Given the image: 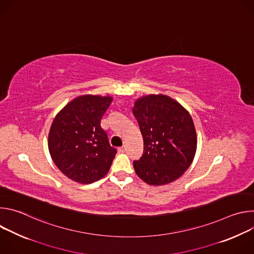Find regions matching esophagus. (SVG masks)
Returning a JSON list of instances; mask_svg holds the SVG:
<instances>
[{
    "label": "esophagus",
    "mask_w": 254,
    "mask_h": 254,
    "mask_svg": "<svg viewBox=\"0 0 254 254\" xmlns=\"http://www.w3.org/2000/svg\"><path fill=\"white\" fill-rule=\"evenodd\" d=\"M126 150H127V147H126V146H123V147H120V148H119V152H120V153H125Z\"/></svg>",
    "instance_id": "1"
}]
</instances>
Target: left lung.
Here are the masks:
<instances>
[{
  "instance_id": "8db88e82",
  "label": "left lung",
  "mask_w": 254,
  "mask_h": 254,
  "mask_svg": "<svg viewBox=\"0 0 254 254\" xmlns=\"http://www.w3.org/2000/svg\"><path fill=\"white\" fill-rule=\"evenodd\" d=\"M143 138V154L133 161L136 175L149 185H165L190 167L197 148L193 120L185 108L166 95L137 99L132 108Z\"/></svg>"
}]
</instances>
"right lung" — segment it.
Returning <instances> with one entry per match:
<instances>
[{
  "instance_id": "1",
  "label": "right lung",
  "mask_w": 254,
  "mask_h": 254,
  "mask_svg": "<svg viewBox=\"0 0 254 254\" xmlns=\"http://www.w3.org/2000/svg\"><path fill=\"white\" fill-rule=\"evenodd\" d=\"M111 96L82 95L70 101L55 117L48 136L51 158L69 179L90 184L110 170L117 149L112 147L100 122Z\"/></svg>"
}]
</instances>
